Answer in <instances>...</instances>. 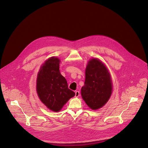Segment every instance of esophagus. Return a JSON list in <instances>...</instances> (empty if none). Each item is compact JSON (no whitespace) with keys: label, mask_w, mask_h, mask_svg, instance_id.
Segmentation results:
<instances>
[{"label":"esophagus","mask_w":148,"mask_h":148,"mask_svg":"<svg viewBox=\"0 0 148 148\" xmlns=\"http://www.w3.org/2000/svg\"><path fill=\"white\" fill-rule=\"evenodd\" d=\"M80 96V92L79 91H76L75 92V97H78Z\"/></svg>","instance_id":"1"}]
</instances>
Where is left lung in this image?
I'll return each instance as SVG.
<instances>
[{"mask_svg":"<svg viewBox=\"0 0 148 148\" xmlns=\"http://www.w3.org/2000/svg\"><path fill=\"white\" fill-rule=\"evenodd\" d=\"M112 90V81L106 65L97 59L88 62L85 70L84 85L82 96L85 103L93 110L104 106Z\"/></svg>","mask_w":148,"mask_h":148,"instance_id":"1","label":"left lung"}]
</instances>
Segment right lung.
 <instances>
[{
  "label": "right lung",
  "instance_id": "obj_1",
  "mask_svg": "<svg viewBox=\"0 0 148 148\" xmlns=\"http://www.w3.org/2000/svg\"><path fill=\"white\" fill-rule=\"evenodd\" d=\"M60 60L52 57L41 66L38 75L36 90L42 103L54 112H58L75 93L68 88L66 79L59 70Z\"/></svg>",
  "mask_w": 148,
  "mask_h": 148
}]
</instances>
